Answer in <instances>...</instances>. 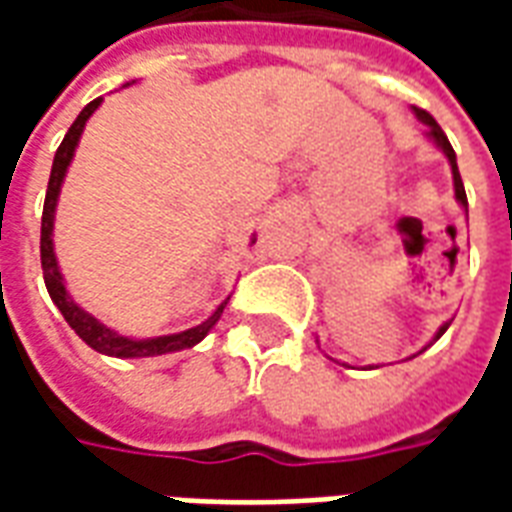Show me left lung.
I'll use <instances>...</instances> for the list:
<instances>
[{
	"label": "left lung",
	"mask_w": 512,
	"mask_h": 512,
	"mask_svg": "<svg viewBox=\"0 0 512 512\" xmlns=\"http://www.w3.org/2000/svg\"><path fill=\"white\" fill-rule=\"evenodd\" d=\"M414 115H417L419 120H422V123H425V126H428V131H425V134H428V139H433V145L439 147L441 153H444V156H447V161H450V169H452V186H455V200L461 202V208H463V211L469 213V202H466V189H463L461 172H458V161H455V150H452L450 139H447V134H444V131H441L439 123H436V120H433V117H430L428 112H425V109H417V106H414ZM450 323H452V321L441 323V326H439V332L433 334V343H436V340H439L441 334H444V332H447V329H450ZM425 348H428V345H425ZM425 348H422V351H425Z\"/></svg>",
	"instance_id": "1"
}]
</instances>
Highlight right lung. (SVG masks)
I'll return each instance as SVG.
<instances>
[{"mask_svg":"<svg viewBox=\"0 0 512 512\" xmlns=\"http://www.w3.org/2000/svg\"><path fill=\"white\" fill-rule=\"evenodd\" d=\"M104 98H95L90 104L84 106L79 117L73 120V126L68 128V134L62 139V145L57 147L54 153V164H51V178L49 189H46V202H43V219H40V266H43V279H46V290H49L51 301L57 304V310L62 312V318L68 321L73 332L82 337L84 343L90 345L93 351L106 356H117V359H145V356H161V354H175V351H183V348H191L200 340H205V334L211 332L216 321L222 318L227 301L224 299L216 310L211 312V318H205L200 326H191L186 332L178 334H164V337H147V340H134V337H126V334L109 329L106 323H101L95 315H90L87 310H82L73 296L65 288V279H62L60 263H57V255H54V211H57V200H60L62 180H65V172L71 167L73 153H76V145L82 139V131L87 126V120L93 117V112L101 106ZM255 244V238H252Z\"/></svg>","mask_w":512,"mask_h":512,"instance_id":"obj_1","label":"right lung"}]
</instances>
